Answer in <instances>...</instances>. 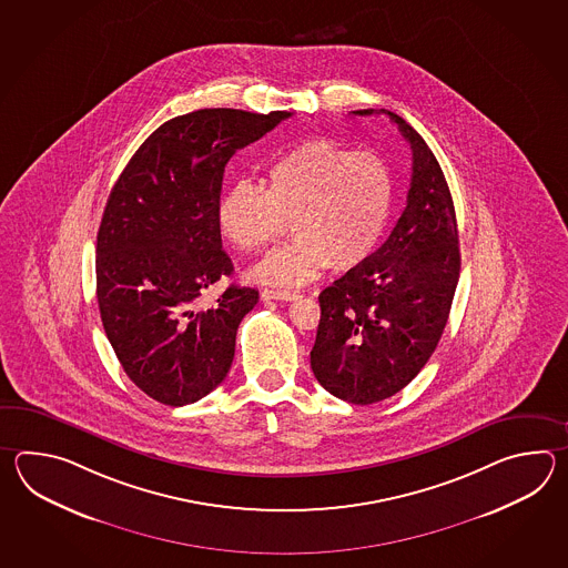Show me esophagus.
<instances>
[{
	"label": "esophagus",
	"instance_id": "34e87169",
	"mask_svg": "<svg viewBox=\"0 0 568 568\" xmlns=\"http://www.w3.org/2000/svg\"><path fill=\"white\" fill-rule=\"evenodd\" d=\"M262 301H278V302H288L294 301V298H298V294L296 292H290V290H272L264 288L262 290Z\"/></svg>",
	"mask_w": 568,
	"mask_h": 568
}]
</instances>
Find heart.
Instances as JSON below:
<instances>
[{
    "instance_id": "heart-1",
    "label": "heart",
    "mask_w": 568,
    "mask_h": 568,
    "mask_svg": "<svg viewBox=\"0 0 568 568\" xmlns=\"http://www.w3.org/2000/svg\"><path fill=\"white\" fill-rule=\"evenodd\" d=\"M394 206V181L374 152H355L331 140H306L280 154L264 186L240 181L221 194L217 223L240 252H262L284 235L294 237L266 255L252 278L301 286L326 266L349 270L374 254Z\"/></svg>"
}]
</instances>
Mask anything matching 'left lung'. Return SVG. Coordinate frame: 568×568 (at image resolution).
Instances as JSON below:
<instances>
[{
	"label": "left lung",
	"mask_w": 568,
	"mask_h": 568,
	"mask_svg": "<svg viewBox=\"0 0 568 568\" xmlns=\"http://www.w3.org/2000/svg\"><path fill=\"white\" fill-rule=\"evenodd\" d=\"M412 148L406 209L384 245L321 292L311 367L351 404H375L418 375L447 325L459 282V231L445 174L423 135L387 109Z\"/></svg>",
	"instance_id": "obj_1"
}]
</instances>
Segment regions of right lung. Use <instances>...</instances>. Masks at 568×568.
I'll use <instances>...</instances> for the list:
<instances>
[{"label": "right lung", "mask_w": 568, "mask_h": 568, "mask_svg": "<svg viewBox=\"0 0 568 568\" xmlns=\"http://www.w3.org/2000/svg\"><path fill=\"white\" fill-rule=\"evenodd\" d=\"M290 111L199 109L166 121L135 150L109 193L97 233V301L123 372L150 398L184 406L230 374L235 335L257 290L201 294L233 264L217 203L231 156Z\"/></svg>", "instance_id": "obj_1"}]
</instances>
